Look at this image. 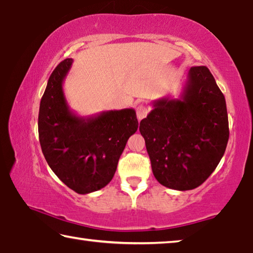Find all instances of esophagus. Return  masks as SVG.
<instances>
[{
    "mask_svg": "<svg viewBox=\"0 0 253 253\" xmlns=\"http://www.w3.org/2000/svg\"><path fill=\"white\" fill-rule=\"evenodd\" d=\"M148 111H149V109L145 105H139L138 107H137L136 115H137V118H138V121H142L143 118L146 117Z\"/></svg>",
    "mask_w": 253,
    "mask_h": 253,
    "instance_id": "34e87169",
    "label": "esophagus"
}]
</instances>
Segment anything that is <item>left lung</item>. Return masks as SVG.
I'll list each match as a JSON object with an SVG mask.
<instances>
[{"label": "left lung", "instance_id": "obj_1", "mask_svg": "<svg viewBox=\"0 0 253 253\" xmlns=\"http://www.w3.org/2000/svg\"><path fill=\"white\" fill-rule=\"evenodd\" d=\"M140 122L153 174L162 185L193 190L224 155L229 121L223 93L207 67H192L181 97H164Z\"/></svg>", "mask_w": 253, "mask_h": 253}]
</instances>
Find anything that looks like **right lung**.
<instances>
[{
    "instance_id": "obj_1",
    "label": "right lung",
    "mask_w": 253,
    "mask_h": 253,
    "mask_svg": "<svg viewBox=\"0 0 253 253\" xmlns=\"http://www.w3.org/2000/svg\"><path fill=\"white\" fill-rule=\"evenodd\" d=\"M72 61L63 60L51 74L41 98L38 128L50 169L71 190L88 194L113 179L138 121L131 108L102 111L89 117L72 113L62 88Z\"/></svg>"
}]
</instances>
